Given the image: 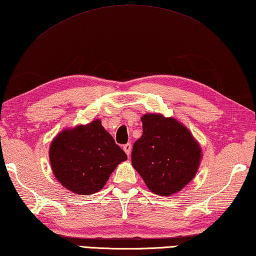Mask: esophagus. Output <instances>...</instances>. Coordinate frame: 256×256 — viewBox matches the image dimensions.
<instances>
[{
	"label": "esophagus",
	"instance_id": "1",
	"mask_svg": "<svg viewBox=\"0 0 256 256\" xmlns=\"http://www.w3.org/2000/svg\"><path fill=\"white\" fill-rule=\"evenodd\" d=\"M123 150L125 151V153H126L128 156L131 154V150H132V146L130 143L125 144V146H123Z\"/></svg>",
	"mask_w": 256,
	"mask_h": 256
}]
</instances>
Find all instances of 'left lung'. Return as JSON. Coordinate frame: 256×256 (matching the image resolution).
<instances>
[{"instance_id":"8db88e82","label":"left lung","mask_w":256,"mask_h":256,"mask_svg":"<svg viewBox=\"0 0 256 256\" xmlns=\"http://www.w3.org/2000/svg\"><path fill=\"white\" fill-rule=\"evenodd\" d=\"M141 120L143 134L133 146V168L153 194L179 192L197 174L202 158L200 146L174 118L146 113Z\"/></svg>"}]
</instances>
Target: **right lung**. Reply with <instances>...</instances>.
Segmentation results:
<instances>
[{
  "instance_id": "1",
  "label": "right lung",
  "mask_w": 256,
  "mask_h": 256,
  "mask_svg": "<svg viewBox=\"0 0 256 256\" xmlns=\"http://www.w3.org/2000/svg\"><path fill=\"white\" fill-rule=\"evenodd\" d=\"M49 160L54 178L64 188L92 194L104 187L128 156L97 118L58 133L50 144Z\"/></svg>"
}]
</instances>
